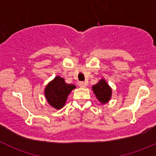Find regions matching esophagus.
I'll use <instances>...</instances> for the list:
<instances>
[{
    "label": "esophagus",
    "instance_id": "34e87169",
    "mask_svg": "<svg viewBox=\"0 0 156 156\" xmlns=\"http://www.w3.org/2000/svg\"><path fill=\"white\" fill-rule=\"evenodd\" d=\"M87 83L86 82H80L79 83V86L80 87H83V88H85L86 87H87Z\"/></svg>",
    "mask_w": 156,
    "mask_h": 156
}]
</instances>
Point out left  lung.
<instances>
[{
  "mask_svg": "<svg viewBox=\"0 0 156 156\" xmlns=\"http://www.w3.org/2000/svg\"><path fill=\"white\" fill-rule=\"evenodd\" d=\"M93 93L97 98L99 102L102 104H106L109 103L112 97V88L105 79H101L96 84L92 87Z\"/></svg>",
  "mask_w": 156,
  "mask_h": 156,
  "instance_id": "left-lung-1",
  "label": "left lung"
}]
</instances>
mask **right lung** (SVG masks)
I'll return each instance as SVG.
<instances>
[{
    "label": "right lung",
    "instance_id": "1",
    "mask_svg": "<svg viewBox=\"0 0 156 156\" xmlns=\"http://www.w3.org/2000/svg\"><path fill=\"white\" fill-rule=\"evenodd\" d=\"M75 88V85L66 83L63 78L57 76L46 86L44 95L49 105L56 109H60L65 106L68 96Z\"/></svg>",
    "mask_w": 156,
    "mask_h": 156
}]
</instances>
